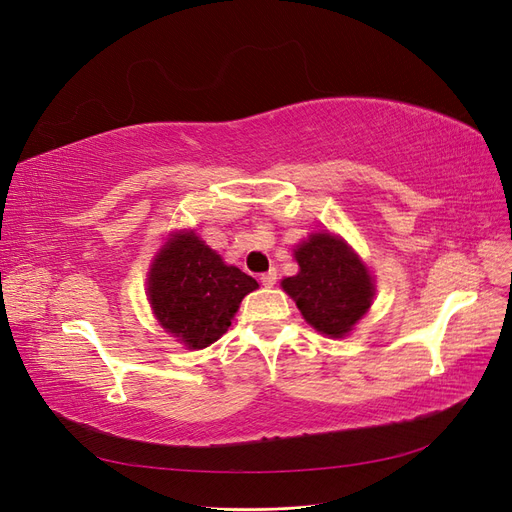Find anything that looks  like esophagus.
I'll return each mask as SVG.
<instances>
[{
	"instance_id": "obj_1",
	"label": "esophagus",
	"mask_w": 512,
	"mask_h": 512,
	"mask_svg": "<svg viewBox=\"0 0 512 512\" xmlns=\"http://www.w3.org/2000/svg\"><path fill=\"white\" fill-rule=\"evenodd\" d=\"M260 282H262V286L271 288V286L277 282V271L271 269V271H267V273H262V275H260Z\"/></svg>"
}]
</instances>
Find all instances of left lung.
Masks as SVG:
<instances>
[{"mask_svg": "<svg viewBox=\"0 0 512 512\" xmlns=\"http://www.w3.org/2000/svg\"><path fill=\"white\" fill-rule=\"evenodd\" d=\"M299 273L282 282L303 318L324 335L344 337L374 297L363 262L329 232L312 235L294 250Z\"/></svg>", "mask_w": 512, "mask_h": 512, "instance_id": "left-lung-1", "label": "left lung"}]
</instances>
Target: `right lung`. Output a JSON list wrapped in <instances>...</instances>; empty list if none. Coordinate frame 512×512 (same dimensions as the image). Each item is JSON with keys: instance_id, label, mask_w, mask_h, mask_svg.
<instances>
[{"instance_id": "obj_1", "label": "right lung", "mask_w": 512, "mask_h": 512, "mask_svg": "<svg viewBox=\"0 0 512 512\" xmlns=\"http://www.w3.org/2000/svg\"><path fill=\"white\" fill-rule=\"evenodd\" d=\"M254 277L228 267L194 232H179L158 254L149 275V301L162 327L188 348L218 342L230 327Z\"/></svg>"}]
</instances>
